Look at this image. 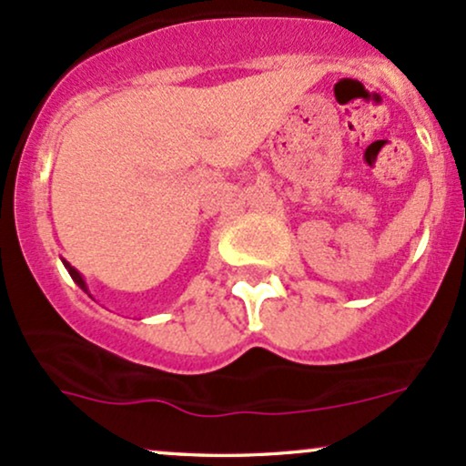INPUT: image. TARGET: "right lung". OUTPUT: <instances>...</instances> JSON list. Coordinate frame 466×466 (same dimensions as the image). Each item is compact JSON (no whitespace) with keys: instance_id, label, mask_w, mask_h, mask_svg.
Masks as SVG:
<instances>
[{"instance_id":"add662e5","label":"right lung","mask_w":466,"mask_h":466,"mask_svg":"<svg viewBox=\"0 0 466 466\" xmlns=\"http://www.w3.org/2000/svg\"><path fill=\"white\" fill-rule=\"evenodd\" d=\"M63 265H66V269L69 271V276H72V280H74V282H76V285H78L80 289H83V291H85V293H89V289H87V285H85L83 276H80V274H78V271H76V269H74V267H72V265H69V263H66V260H63ZM89 296H92V293H89Z\"/></svg>"}]
</instances>
